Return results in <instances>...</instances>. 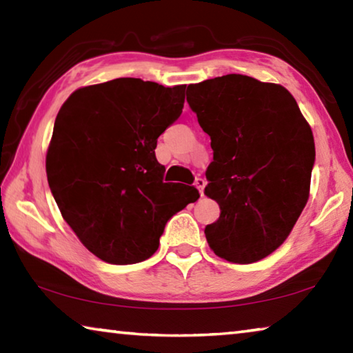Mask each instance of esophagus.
Wrapping results in <instances>:
<instances>
[{"label": "esophagus", "instance_id": "obj_1", "mask_svg": "<svg viewBox=\"0 0 353 353\" xmlns=\"http://www.w3.org/2000/svg\"><path fill=\"white\" fill-rule=\"evenodd\" d=\"M205 179H202V177H198L196 179V182H194V185H196V188L199 190V193H201V196L204 194V188H205Z\"/></svg>", "mask_w": 353, "mask_h": 353}]
</instances>
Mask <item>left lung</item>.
<instances>
[{"label":"left lung","instance_id":"1","mask_svg":"<svg viewBox=\"0 0 353 353\" xmlns=\"http://www.w3.org/2000/svg\"><path fill=\"white\" fill-rule=\"evenodd\" d=\"M187 101L213 149L204 193L221 213L205 227L208 246L240 265L265 259L308 201L312 128L285 87L243 74L191 83Z\"/></svg>","mask_w":353,"mask_h":353}]
</instances>
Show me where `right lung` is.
Returning a JSON list of instances; mask_svg holds the SVG:
<instances>
[{
	"instance_id": "right-lung-1",
	"label": "right lung",
	"mask_w": 353,
	"mask_h": 353,
	"mask_svg": "<svg viewBox=\"0 0 353 353\" xmlns=\"http://www.w3.org/2000/svg\"><path fill=\"white\" fill-rule=\"evenodd\" d=\"M185 87L119 77L77 88L59 110L46 176L63 219L98 259L130 265L159 249L165 224L199 199L165 182L157 139L181 117Z\"/></svg>"
}]
</instances>
